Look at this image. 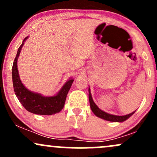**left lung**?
<instances>
[{
  "mask_svg": "<svg viewBox=\"0 0 157 157\" xmlns=\"http://www.w3.org/2000/svg\"><path fill=\"white\" fill-rule=\"evenodd\" d=\"M89 102H90V106H91V109L92 111V112L96 115L98 117L103 119V120H107V121H111V122H122L125 121L126 120H128L130 117L132 116L134 114L135 111H133L132 113H129V114L124 115V116H117V115H113V114H110L105 112V111H102L101 109H99V107L97 106L95 102H94L92 97H91V91L90 89H89Z\"/></svg>",
  "mask_w": 157,
  "mask_h": 157,
  "instance_id": "1",
  "label": "left lung"
}]
</instances>
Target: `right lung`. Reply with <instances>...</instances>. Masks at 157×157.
I'll list each match as a JSON object with an SVG mask.
<instances>
[{"label":"right lung","mask_w":157,"mask_h":157,"mask_svg":"<svg viewBox=\"0 0 157 157\" xmlns=\"http://www.w3.org/2000/svg\"><path fill=\"white\" fill-rule=\"evenodd\" d=\"M28 37H25L22 44L18 48L12 66V82L14 91L20 102L29 112L40 115L55 114L60 112L63 109L66 96L74 80L72 77L68 79L60 91L55 95L51 97L43 96L41 94L34 92L26 89L20 79L17 63L21 48Z\"/></svg>","instance_id":"1"}]
</instances>
